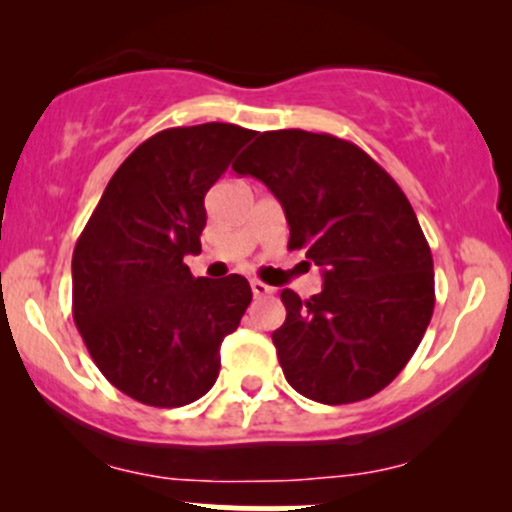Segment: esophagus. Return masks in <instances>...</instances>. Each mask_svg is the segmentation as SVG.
<instances>
[{"label": "esophagus", "mask_w": 512, "mask_h": 512, "mask_svg": "<svg viewBox=\"0 0 512 512\" xmlns=\"http://www.w3.org/2000/svg\"><path fill=\"white\" fill-rule=\"evenodd\" d=\"M250 286H252V293H255L257 298L269 296V293H274L272 286H267V284H264V281H260V279H252V281H250Z\"/></svg>", "instance_id": "1"}]
</instances>
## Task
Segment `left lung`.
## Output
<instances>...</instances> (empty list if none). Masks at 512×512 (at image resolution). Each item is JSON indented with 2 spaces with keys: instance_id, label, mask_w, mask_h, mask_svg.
Segmentation results:
<instances>
[{
  "instance_id": "1",
  "label": "left lung",
  "mask_w": 512,
  "mask_h": 512,
  "mask_svg": "<svg viewBox=\"0 0 512 512\" xmlns=\"http://www.w3.org/2000/svg\"><path fill=\"white\" fill-rule=\"evenodd\" d=\"M272 190L289 221V250L322 269V291H281L274 330L281 370L303 397H373L414 356L431 322L433 257L407 195L366 151L332 134L264 132L233 166Z\"/></svg>"
}]
</instances>
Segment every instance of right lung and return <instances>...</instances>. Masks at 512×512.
I'll list each match as a JSON object with an SVG mask.
<instances>
[{
	"instance_id": "1",
	"label": "right lung",
	"mask_w": 512,
	"mask_h": 512,
	"mask_svg": "<svg viewBox=\"0 0 512 512\" xmlns=\"http://www.w3.org/2000/svg\"><path fill=\"white\" fill-rule=\"evenodd\" d=\"M252 129L207 122L139 144L76 240L72 313L88 354L117 390L149 407H185L214 387L221 342L252 301L245 276L195 279L204 197Z\"/></svg>"
}]
</instances>
